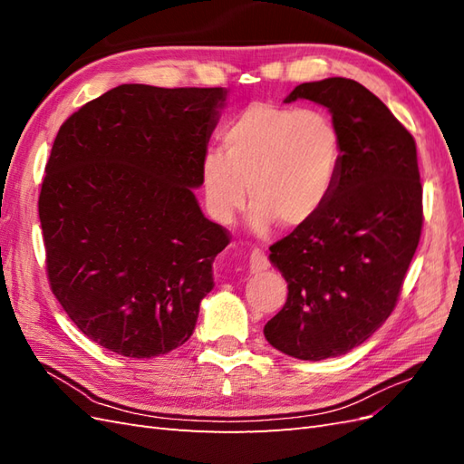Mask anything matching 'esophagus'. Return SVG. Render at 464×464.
<instances>
[{"label":"esophagus","instance_id":"34e87169","mask_svg":"<svg viewBox=\"0 0 464 464\" xmlns=\"http://www.w3.org/2000/svg\"><path fill=\"white\" fill-rule=\"evenodd\" d=\"M249 269L251 273H261V271H267L269 269V259L267 255L259 249H253L249 255Z\"/></svg>","mask_w":464,"mask_h":464}]
</instances>
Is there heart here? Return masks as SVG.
Returning <instances> with one entry per match:
<instances>
[{"label": "heart", "instance_id": "b5f03b06", "mask_svg": "<svg viewBox=\"0 0 464 464\" xmlns=\"http://www.w3.org/2000/svg\"><path fill=\"white\" fill-rule=\"evenodd\" d=\"M221 151H207L199 181L213 221L229 225L245 201L253 231L307 225L329 203L343 165V135L321 110L251 103L225 125Z\"/></svg>", "mask_w": 464, "mask_h": 464}]
</instances>
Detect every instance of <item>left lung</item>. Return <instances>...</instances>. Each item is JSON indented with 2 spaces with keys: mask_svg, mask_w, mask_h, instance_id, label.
Here are the masks:
<instances>
[{
  "mask_svg": "<svg viewBox=\"0 0 464 464\" xmlns=\"http://www.w3.org/2000/svg\"><path fill=\"white\" fill-rule=\"evenodd\" d=\"M327 107L343 135L323 211L271 247L287 303L265 324L275 349L321 361L359 347L395 309L422 227L417 147L377 95L347 77L301 83L285 103Z\"/></svg>",
  "mask_w": 464,
  "mask_h": 464,
  "instance_id": "8db88e82",
  "label": "left lung"
}]
</instances>
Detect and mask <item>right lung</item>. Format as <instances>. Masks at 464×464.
Returning <instances> with one entry per match:
<instances>
[{
    "mask_svg": "<svg viewBox=\"0 0 464 464\" xmlns=\"http://www.w3.org/2000/svg\"><path fill=\"white\" fill-rule=\"evenodd\" d=\"M225 87L123 83L59 127L39 193L52 291L77 329L131 359L191 337L229 239L203 215L199 163Z\"/></svg>",
    "mask_w": 464,
    "mask_h": 464,
    "instance_id": "right-lung-1",
    "label": "right lung"
}]
</instances>
